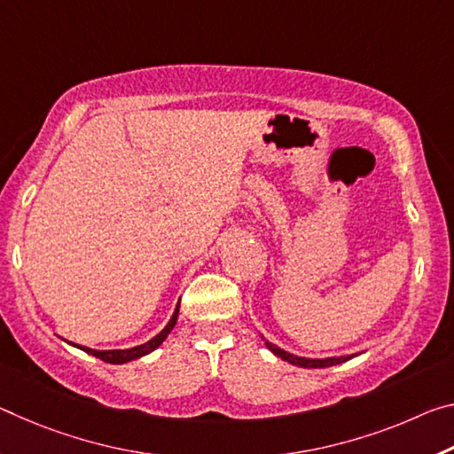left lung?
<instances>
[{
    "label": "left lung",
    "mask_w": 454,
    "mask_h": 454,
    "mask_svg": "<svg viewBox=\"0 0 454 454\" xmlns=\"http://www.w3.org/2000/svg\"><path fill=\"white\" fill-rule=\"evenodd\" d=\"M266 348H269L272 354L275 356H278L280 359H285V362H289V364H294V365H301V368H331V365H335V364H343V362H348V359L351 357V356H348V357H327V359H307V357H299V356H293V354H286L285 349H278L277 345H272V343H269L266 341Z\"/></svg>",
    "instance_id": "obj_1"
}]
</instances>
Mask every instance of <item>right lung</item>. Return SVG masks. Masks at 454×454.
I'll list each match as a JSON object with an SVG mask.
<instances>
[{
    "label": "right lung",
    "instance_id": "add662e5",
    "mask_svg": "<svg viewBox=\"0 0 454 454\" xmlns=\"http://www.w3.org/2000/svg\"><path fill=\"white\" fill-rule=\"evenodd\" d=\"M177 313H179V305H177V309H176L174 317L169 319V323H168V325H165V329L161 331V333L155 335L153 340L147 341V343L137 345V348H131V349H111V351L89 349V348H82V345H76V348L86 351V354H90V356H95V357H98V359H103V362H106V364H125V362H131V359H137V357H141V356H147L149 351H153V349L160 348L161 341L165 340V337L169 335V331L174 329L176 321H177Z\"/></svg>",
    "mask_w": 454,
    "mask_h": 454
}]
</instances>
